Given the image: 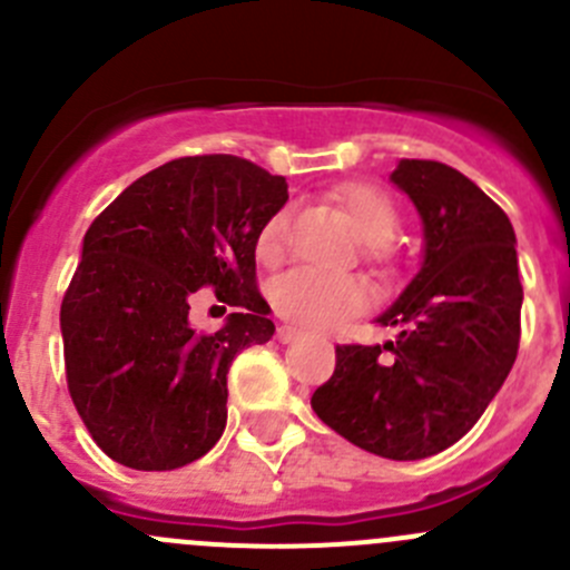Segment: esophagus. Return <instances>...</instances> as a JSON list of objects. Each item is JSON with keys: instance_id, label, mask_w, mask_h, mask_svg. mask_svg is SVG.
<instances>
[{"instance_id": "obj_1", "label": "esophagus", "mask_w": 570, "mask_h": 570, "mask_svg": "<svg viewBox=\"0 0 570 570\" xmlns=\"http://www.w3.org/2000/svg\"><path fill=\"white\" fill-rule=\"evenodd\" d=\"M275 336H278V342H295V338H301L303 333L297 331V327H292V325H281L278 327V333H275Z\"/></svg>"}]
</instances>
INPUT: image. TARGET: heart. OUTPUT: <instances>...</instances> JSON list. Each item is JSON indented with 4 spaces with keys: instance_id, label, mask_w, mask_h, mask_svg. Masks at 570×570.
I'll list each match as a JSON object with an SVG mask.
<instances>
[{
    "instance_id": "heart-1",
    "label": "heart",
    "mask_w": 570,
    "mask_h": 570,
    "mask_svg": "<svg viewBox=\"0 0 570 570\" xmlns=\"http://www.w3.org/2000/svg\"><path fill=\"white\" fill-rule=\"evenodd\" d=\"M336 204L353 217L364 253L370 258H386L392 243L400 234V215L383 189L372 184H344L336 189ZM289 239V209L281 206L256 234L258 262H281ZM269 303L284 320L301 327H331L338 322L355 317L370 306V289L364 281L347 273H322L314 267H295L278 275L269 284Z\"/></svg>"
}]
</instances>
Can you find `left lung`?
<instances>
[{"label":"left lung","mask_w":570,"mask_h":570,"mask_svg":"<svg viewBox=\"0 0 570 570\" xmlns=\"http://www.w3.org/2000/svg\"><path fill=\"white\" fill-rule=\"evenodd\" d=\"M392 181L424 223V264L381 325L394 342L336 344L314 413L372 455L419 461L476 424L521 338L515 234L502 206L435 159H402Z\"/></svg>","instance_id":"left-lung-1"}]
</instances>
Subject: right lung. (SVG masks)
<instances>
[{"label": "right lung", "instance_id": "add662e5", "mask_svg": "<svg viewBox=\"0 0 570 570\" xmlns=\"http://www.w3.org/2000/svg\"><path fill=\"white\" fill-rule=\"evenodd\" d=\"M286 198L284 176L200 154L140 176L90 223L62 295V350L73 407L115 463L174 471L217 444L228 366L275 333L256 234ZM204 285L240 308L215 334L188 325Z\"/></svg>", "mask_w": 570, "mask_h": 570}]
</instances>
